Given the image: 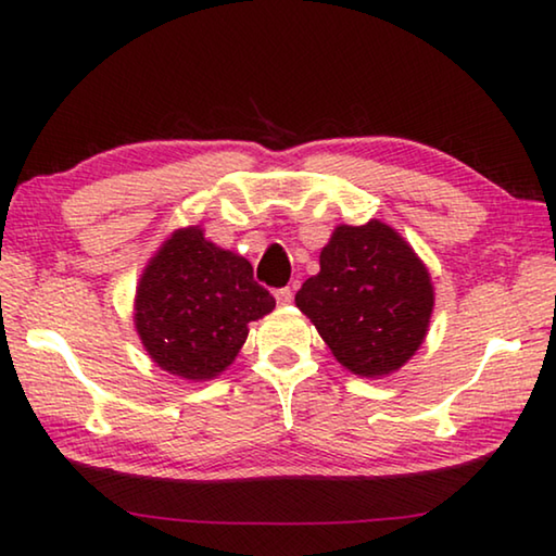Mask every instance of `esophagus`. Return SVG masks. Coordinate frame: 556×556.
<instances>
[{
    "mask_svg": "<svg viewBox=\"0 0 556 556\" xmlns=\"http://www.w3.org/2000/svg\"><path fill=\"white\" fill-rule=\"evenodd\" d=\"M275 299H277V304H279V306H289L291 301H294V291H291L289 287H285V289H277V291H275Z\"/></svg>",
    "mask_w": 556,
    "mask_h": 556,
    "instance_id": "obj_1",
    "label": "esophagus"
}]
</instances>
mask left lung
I'll list each match as a JSON object with an SVG mask.
<instances>
[{
  "label": "left lung",
  "mask_w": 556,
  "mask_h": 556,
  "mask_svg": "<svg viewBox=\"0 0 556 556\" xmlns=\"http://www.w3.org/2000/svg\"><path fill=\"white\" fill-rule=\"evenodd\" d=\"M318 275L296 291V306L345 370L357 378L397 372L425 343L434 285L412 244L382 220L336 225Z\"/></svg>",
  "instance_id": "left-lung-1"
}]
</instances>
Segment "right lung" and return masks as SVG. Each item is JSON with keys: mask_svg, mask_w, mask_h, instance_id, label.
<instances>
[{"mask_svg": "<svg viewBox=\"0 0 556 556\" xmlns=\"http://www.w3.org/2000/svg\"><path fill=\"white\" fill-rule=\"evenodd\" d=\"M275 296L242 255L205 240L201 225L174 230L147 262L135 294V328L147 355L174 378L205 382L228 370L250 321Z\"/></svg>", "mask_w": 556, "mask_h": 556, "instance_id": "add662e5", "label": "right lung"}]
</instances>
